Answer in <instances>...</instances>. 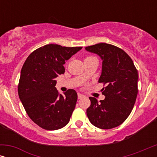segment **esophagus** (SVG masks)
<instances>
[{
  "mask_svg": "<svg viewBox=\"0 0 157 157\" xmlns=\"http://www.w3.org/2000/svg\"><path fill=\"white\" fill-rule=\"evenodd\" d=\"M83 96H83V94L78 93V98H83Z\"/></svg>",
  "mask_w": 157,
  "mask_h": 157,
  "instance_id": "34e87169",
  "label": "esophagus"
}]
</instances>
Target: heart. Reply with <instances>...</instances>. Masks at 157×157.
<instances>
[{
	"label": "heart",
	"mask_w": 157,
	"mask_h": 157,
	"mask_svg": "<svg viewBox=\"0 0 157 157\" xmlns=\"http://www.w3.org/2000/svg\"><path fill=\"white\" fill-rule=\"evenodd\" d=\"M87 58H91V56H89V57H87Z\"/></svg>",
	"instance_id": "obj_1"
}]
</instances>
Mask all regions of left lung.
I'll list each match as a JSON object with an SVG mask.
<instances>
[{
    "label": "left lung",
    "mask_w": 157,
    "mask_h": 157,
    "mask_svg": "<svg viewBox=\"0 0 157 157\" xmlns=\"http://www.w3.org/2000/svg\"><path fill=\"white\" fill-rule=\"evenodd\" d=\"M102 59V71L98 83L104 100L89 97L91 105L86 114L91 123L102 129L121 125L132 112L138 94V71L129 56L113 45L101 43L85 48Z\"/></svg>",
    "instance_id": "left-lung-1"
}]
</instances>
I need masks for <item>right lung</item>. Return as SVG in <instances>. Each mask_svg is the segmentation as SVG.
Here are the masks:
<instances>
[{
    "label": "right lung",
    "mask_w": 157,
    "mask_h": 157,
    "mask_svg": "<svg viewBox=\"0 0 157 157\" xmlns=\"http://www.w3.org/2000/svg\"><path fill=\"white\" fill-rule=\"evenodd\" d=\"M82 47L48 44L29 56L21 71L18 96L27 114L34 123L46 130H57L70 121L77 101V93L68 89L64 95L56 89L63 64Z\"/></svg>",
    "instance_id": "right-lung-1"
}]
</instances>
